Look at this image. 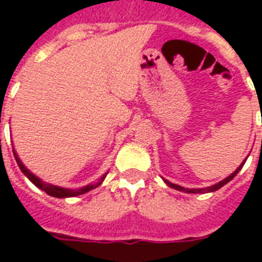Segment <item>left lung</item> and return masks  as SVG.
I'll list each match as a JSON object with an SVG mask.
<instances>
[{
  "label": "left lung",
  "mask_w": 262,
  "mask_h": 262,
  "mask_svg": "<svg viewBox=\"0 0 262 262\" xmlns=\"http://www.w3.org/2000/svg\"><path fill=\"white\" fill-rule=\"evenodd\" d=\"M246 159H248V158H246ZM246 159H245L244 162L241 163V166H239V167H238V168H236L235 171L232 172V174L228 175L227 178H224L223 181H220V182L215 183V185H212V186L204 187V189H186V187H182V186H179V185H175V183H171V182H170V181H167V179H164V178H163V181H164V182H166V185H168V186L172 187V189H175V190L186 191V193H211V191L219 190L220 187H223L224 185H226V183L230 182V181H231V179L234 178V177H235V175L241 171V168L244 167V164H245V162H246Z\"/></svg>",
  "instance_id": "1"
}]
</instances>
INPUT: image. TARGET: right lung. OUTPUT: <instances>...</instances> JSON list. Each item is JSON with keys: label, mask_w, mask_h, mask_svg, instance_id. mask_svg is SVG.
I'll use <instances>...</instances> for the list:
<instances>
[{"label": "right lung", "mask_w": 262, "mask_h": 262, "mask_svg": "<svg viewBox=\"0 0 262 262\" xmlns=\"http://www.w3.org/2000/svg\"><path fill=\"white\" fill-rule=\"evenodd\" d=\"M13 155H14V159H16V162H17L18 167H20V170H21V172L24 175H26L27 178L30 179L31 182L34 183L35 186L39 187L40 190L46 191L47 194L51 195V197H57V199H67V197H76V195H80V194H84V193H87V191L92 190V189H95V187H98L100 183L104 181V178H106L107 172L104 175H103L102 178L99 179L98 182L96 183H90V185H85V186L80 187V189H68V187H61V186H57V185H51V183H47V182H43L42 179L38 178L36 175L34 174V172H31L28 168L23 164V162L20 160V158H18L17 152L14 151L13 148Z\"/></svg>", "instance_id": "right-lung-1"}]
</instances>
